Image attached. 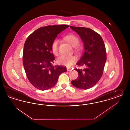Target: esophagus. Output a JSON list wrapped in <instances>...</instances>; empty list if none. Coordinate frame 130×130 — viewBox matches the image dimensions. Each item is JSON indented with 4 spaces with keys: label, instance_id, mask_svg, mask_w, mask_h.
Segmentation results:
<instances>
[{
    "label": "esophagus",
    "instance_id": "esophagus-1",
    "mask_svg": "<svg viewBox=\"0 0 130 130\" xmlns=\"http://www.w3.org/2000/svg\"><path fill=\"white\" fill-rule=\"evenodd\" d=\"M67 71H72V69H71V68H67Z\"/></svg>",
    "mask_w": 130,
    "mask_h": 130
}]
</instances>
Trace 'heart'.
<instances>
[{"instance_id":"1","label":"heart","mask_w":130,"mask_h":130,"mask_svg":"<svg viewBox=\"0 0 130 130\" xmlns=\"http://www.w3.org/2000/svg\"><path fill=\"white\" fill-rule=\"evenodd\" d=\"M65 39L68 43L74 46V49L77 51H80L82 49L79 42V39L78 37L74 34H69L64 37ZM58 44L59 40L57 39H55L53 40L51 44V50L53 53L57 56L58 54ZM76 61L75 57L72 55L66 56L62 55L60 56L57 59V63L62 65L66 66H71Z\"/></svg>"}]
</instances>
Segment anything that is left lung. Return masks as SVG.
Wrapping results in <instances>:
<instances>
[{
	"label": "left lung",
	"mask_w": 130,
	"mask_h": 130,
	"mask_svg": "<svg viewBox=\"0 0 130 130\" xmlns=\"http://www.w3.org/2000/svg\"><path fill=\"white\" fill-rule=\"evenodd\" d=\"M83 41L85 51L76 63L83 69L75 68L78 78L72 81V84L77 88L88 89L94 86L102 76L106 61L105 44L100 35L90 28L70 26Z\"/></svg>",
	"instance_id": "8db88e82"
}]
</instances>
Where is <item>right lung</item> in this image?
Masks as SVG:
<instances>
[{"instance_id": "1", "label": "right lung", "mask_w": 130, "mask_h": 130, "mask_svg": "<svg viewBox=\"0 0 130 130\" xmlns=\"http://www.w3.org/2000/svg\"><path fill=\"white\" fill-rule=\"evenodd\" d=\"M69 25L47 26L38 28L27 38L24 46L23 64L27 77L32 86L40 90L52 88L66 67L53 66L55 59L51 44Z\"/></svg>"}]
</instances>
